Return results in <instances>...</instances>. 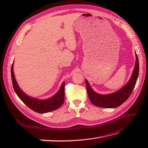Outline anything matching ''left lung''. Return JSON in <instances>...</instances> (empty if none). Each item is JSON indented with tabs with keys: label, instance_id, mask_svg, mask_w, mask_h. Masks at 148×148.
Wrapping results in <instances>:
<instances>
[{
	"label": "left lung",
	"instance_id": "left-lung-1",
	"mask_svg": "<svg viewBox=\"0 0 148 148\" xmlns=\"http://www.w3.org/2000/svg\"><path fill=\"white\" fill-rule=\"evenodd\" d=\"M139 74V60L136 53V63L132 77L129 82L119 91L109 95H99L95 92L91 88L86 79L87 92L89 99L96 106L104 108H114L122 105L130 96L137 81Z\"/></svg>",
	"mask_w": 148,
	"mask_h": 148
}]
</instances>
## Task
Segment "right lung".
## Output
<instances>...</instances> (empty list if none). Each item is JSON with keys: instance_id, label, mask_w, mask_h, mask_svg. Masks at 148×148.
Segmentation results:
<instances>
[{"instance_id": "add662e5", "label": "right lung", "mask_w": 148, "mask_h": 148, "mask_svg": "<svg viewBox=\"0 0 148 148\" xmlns=\"http://www.w3.org/2000/svg\"><path fill=\"white\" fill-rule=\"evenodd\" d=\"M13 66V64H12L11 69L12 81L13 89H14L17 96L29 109L38 113H46L59 108L63 104L65 97V82H63L62 84L59 91L52 97L45 100L35 99V98L26 95L19 88L15 78Z\"/></svg>"}]
</instances>
